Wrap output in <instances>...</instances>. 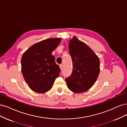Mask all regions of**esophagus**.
<instances>
[{
	"instance_id": "1",
	"label": "esophagus",
	"mask_w": 127,
	"mask_h": 127,
	"mask_svg": "<svg viewBox=\"0 0 127 127\" xmlns=\"http://www.w3.org/2000/svg\"><path fill=\"white\" fill-rule=\"evenodd\" d=\"M60 69L62 70V69H63V65L62 64H60Z\"/></svg>"
}]
</instances>
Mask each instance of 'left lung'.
<instances>
[{"label":"left lung","instance_id":"8db88e82","mask_svg":"<svg viewBox=\"0 0 127 127\" xmlns=\"http://www.w3.org/2000/svg\"><path fill=\"white\" fill-rule=\"evenodd\" d=\"M68 50L73 62L71 75L65 79L68 88L74 93L88 91L96 82L100 73V60L87 44L73 36Z\"/></svg>","mask_w":127,"mask_h":127}]
</instances>
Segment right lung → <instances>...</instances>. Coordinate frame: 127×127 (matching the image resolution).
<instances>
[{
    "mask_svg": "<svg viewBox=\"0 0 127 127\" xmlns=\"http://www.w3.org/2000/svg\"><path fill=\"white\" fill-rule=\"evenodd\" d=\"M61 38H48L31 46L24 53L22 72L28 87L33 91L43 93L50 90L61 69L55 63L52 52Z\"/></svg>",
    "mask_w": 127,
    "mask_h": 127,
    "instance_id": "right-lung-1",
    "label": "right lung"
}]
</instances>
